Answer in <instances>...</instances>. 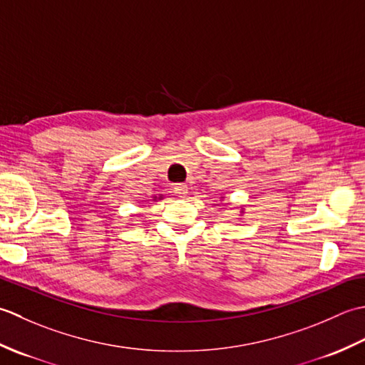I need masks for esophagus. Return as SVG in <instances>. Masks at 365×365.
<instances>
[{
    "label": "esophagus",
    "instance_id": "34e87169",
    "mask_svg": "<svg viewBox=\"0 0 365 365\" xmlns=\"http://www.w3.org/2000/svg\"><path fill=\"white\" fill-rule=\"evenodd\" d=\"M173 192L176 193L178 197H185L189 193V187H187V184H184V182H176V184H173Z\"/></svg>",
    "mask_w": 365,
    "mask_h": 365
}]
</instances>
